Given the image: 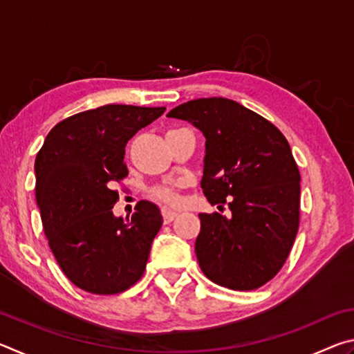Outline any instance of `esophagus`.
<instances>
[{"label":"esophagus","mask_w":354,"mask_h":354,"mask_svg":"<svg viewBox=\"0 0 354 354\" xmlns=\"http://www.w3.org/2000/svg\"><path fill=\"white\" fill-rule=\"evenodd\" d=\"M176 212H173V211H170V209H162V217H164V223H170V221H173L176 218Z\"/></svg>","instance_id":"1"}]
</instances>
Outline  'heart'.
<instances>
[{
  "instance_id": "obj_1",
  "label": "heart",
  "mask_w": 354,
  "mask_h": 354,
  "mask_svg": "<svg viewBox=\"0 0 354 354\" xmlns=\"http://www.w3.org/2000/svg\"><path fill=\"white\" fill-rule=\"evenodd\" d=\"M154 195L158 196L159 200L169 203V205H175V203H178V196L175 195V192H173V190L169 189V187L156 189V190H154Z\"/></svg>"
}]
</instances>
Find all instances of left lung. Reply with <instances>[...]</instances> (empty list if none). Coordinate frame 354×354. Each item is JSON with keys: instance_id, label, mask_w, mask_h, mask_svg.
Wrapping results in <instances>:
<instances>
[{"instance_id": "obj_1", "label": "left lung", "mask_w": 354, "mask_h": 354, "mask_svg": "<svg viewBox=\"0 0 354 354\" xmlns=\"http://www.w3.org/2000/svg\"><path fill=\"white\" fill-rule=\"evenodd\" d=\"M167 117L187 120L206 137L201 187L232 217L200 214L195 242L203 273L232 290H253L284 266L299 225V170L283 133L227 98H198Z\"/></svg>"}]
</instances>
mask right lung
I'll use <instances>...</instances> for the list:
<instances>
[{
	"label": "right lung",
	"mask_w": 354,
	"mask_h": 354,
	"mask_svg": "<svg viewBox=\"0 0 354 354\" xmlns=\"http://www.w3.org/2000/svg\"><path fill=\"white\" fill-rule=\"evenodd\" d=\"M165 107L106 104L59 122L35 158V200L48 245L65 277L95 295H115L145 272L162 226L142 200L131 220L115 218V184L128 176L124 147Z\"/></svg>",
	"instance_id": "1"
}]
</instances>
